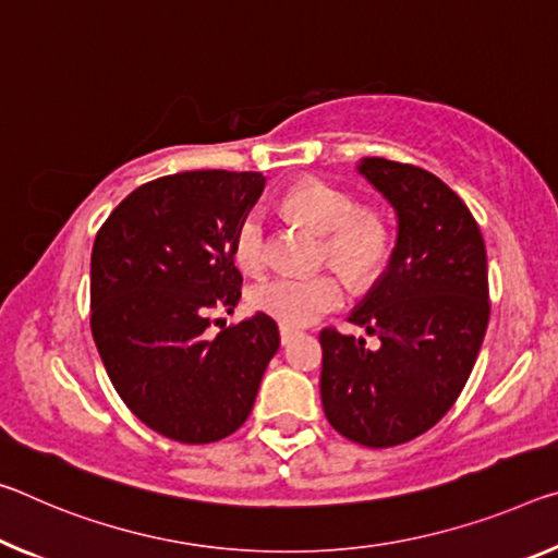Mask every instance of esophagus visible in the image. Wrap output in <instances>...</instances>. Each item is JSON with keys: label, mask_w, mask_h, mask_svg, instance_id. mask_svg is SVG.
<instances>
[{"label": "esophagus", "mask_w": 558, "mask_h": 558, "mask_svg": "<svg viewBox=\"0 0 558 558\" xmlns=\"http://www.w3.org/2000/svg\"><path fill=\"white\" fill-rule=\"evenodd\" d=\"M295 335H298V330H295V327L280 325V342H282V344H288L290 340H293V338H295Z\"/></svg>", "instance_id": "obj_1"}]
</instances>
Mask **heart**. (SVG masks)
Segmentation results:
<instances>
[{
	"label": "heart",
	"instance_id": "heart-1",
	"mask_svg": "<svg viewBox=\"0 0 558 558\" xmlns=\"http://www.w3.org/2000/svg\"><path fill=\"white\" fill-rule=\"evenodd\" d=\"M282 214L323 233V258L352 282H369L387 260L390 231L377 210L355 208L348 193L320 181L293 185L282 198ZM233 258L245 272H258L268 258V238L258 210L247 214L233 238ZM344 286L335 272L278 276L253 288L255 311L288 327H303L340 307Z\"/></svg>",
	"mask_w": 558,
	"mask_h": 558
}]
</instances>
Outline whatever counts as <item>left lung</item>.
<instances>
[{
    "instance_id": "1",
    "label": "left lung",
    "mask_w": 558,
    "mask_h": 558,
    "mask_svg": "<svg viewBox=\"0 0 558 558\" xmlns=\"http://www.w3.org/2000/svg\"><path fill=\"white\" fill-rule=\"evenodd\" d=\"M355 168L392 206L397 238L350 313L379 348L323 330L320 397L342 437L395 447L435 427L472 375L489 323L486 251L470 208L437 175L387 158Z\"/></svg>"
}]
</instances>
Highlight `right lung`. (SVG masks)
I'll return each instance as SVG.
<instances>
[{"label":"right lung","mask_w":558,"mask_h":558,"mask_svg":"<svg viewBox=\"0 0 558 558\" xmlns=\"http://www.w3.org/2000/svg\"><path fill=\"white\" fill-rule=\"evenodd\" d=\"M263 189L251 171L163 175L129 193L96 233V350L129 410L183 445L233 435L280 348L265 313L206 335L208 313L241 300L233 238Z\"/></svg>","instance_id":"right-lung-1"}]
</instances>
